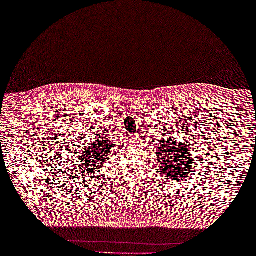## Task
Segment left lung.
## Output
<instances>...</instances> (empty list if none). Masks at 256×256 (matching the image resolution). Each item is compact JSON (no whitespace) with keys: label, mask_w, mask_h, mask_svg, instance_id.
I'll return each mask as SVG.
<instances>
[{"label":"left lung","mask_w":256,"mask_h":256,"mask_svg":"<svg viewBox=\"0 0 256 256\" xmlns=\"http://www.w3.org/2000/svg\"><path fill=\"white\" fill-rule=\"evenodd\" d=\"M192 156L194 152L185 143L174 141L171 136L160 138L156 144V162L160 172L174 183L177 180L180 183L192 174Z\"/></svg>","instance_id":"1"}]
</instances>
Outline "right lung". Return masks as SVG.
Listing matches in <instances>:
<instances>
[{
  "instance_id": "right-lung-1",
  "label": "right lung",
  "mask_w": 256,
  "mask_h": 256,
  "mask_svg": "<svg viewBox=\"0 0 256 256\" xmlns=\"http://www.w3.org/2000/svg\"><path fill=\"white\" fill-rule=\"evenodd\" d=\"M115 148V140L107 136L98 135L90 140L85 148L78 152L76 172L86 177H96L102 170L104 160H108L112 150Z\"/></svg>"
}]
</instances>
